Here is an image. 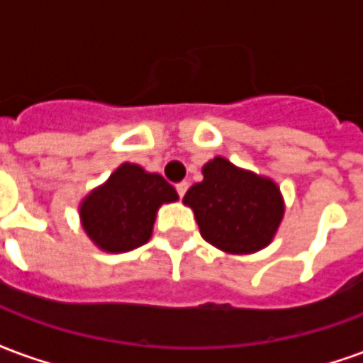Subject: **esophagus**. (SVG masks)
I'll list each match as a JSON object with an SVG mask.
<instances>
[{
	"instance_id": "1",
	"label": "esophagus",
	"mask_w": 363,
	"mask_h": 363,
	"mask_svg": "<svg viewBox=\"0 0 363 363\" xmlns=\"http://www.w3.org/2000/svg\"><path fill=\"white\" fill-rule=\"evenodd\" d=\"M186 190H189V182H179L177 184V192H179V196H184L186 194Z\"/></svg>"
}]
</instances>
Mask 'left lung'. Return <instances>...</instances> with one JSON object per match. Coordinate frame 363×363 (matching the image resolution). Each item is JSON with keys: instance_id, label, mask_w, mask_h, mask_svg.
Here are the masks:
<instances>
[{"instance_id": "left-lung-1", "label": "left lung", "mask_w": 363, "mask_h": 363, "mask_svg": "<svg viewBox=\"0 0 363 363\" xmlns=\"http://www.w3.org/2000/svg\"><path fill=\"white\" fill-rule=\"evenodd\" d=\"M182 202L194 212L200 235L228 255H252L272 243L286 212L280 186L262 174L213 157Z\"/></svg>"}]
</instances>
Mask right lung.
Wrapping results in <instances>:
<instances>
[{"instance_id":"add662e5","label":"right lung","mask_w":363,"mask_h":363,"mask_svg":"<svg viewBox=\"0 0 363 363\" xmlns=\"http://www.w3.org/2000/svg\"><path fill=\"white\" fill-rule=\"evenodd\" d=\"M177 200V190L161 174L126 161L83 198L79 221L101 251L128 252L150 241L159 208Z\"/></svg>"}]
</instances>
